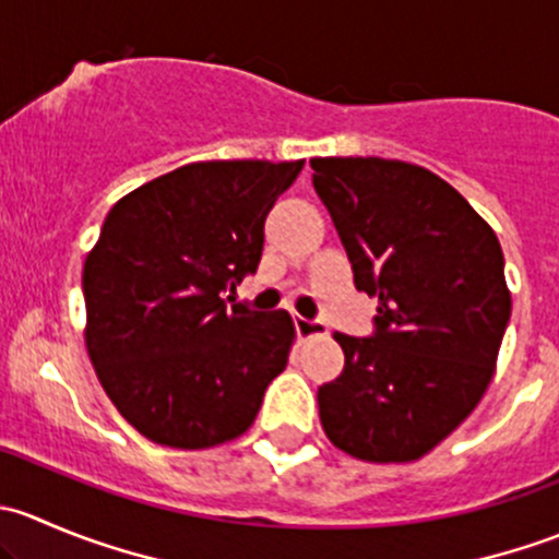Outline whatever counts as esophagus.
I'll return each instance as SVG.
<instances>
[{
  "instance_id": "1",
  "label": "esophagus",
  "mask_w": 559,
  "mask_h": 559,
  "mask_svg": "<svg viewBox=\"0 0 559 559\" xmlns=\"http://www.w3.org/2000/svg\"><path fill=\"white\" fill-rule=\"evenodd\" d=\"M295 330L302 341H311V337H321L326 335V324L319 319H306V316H297L295 319Z\"/></svg>"
}]
</instances>
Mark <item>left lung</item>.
<instances>
[{
    "mask_svg": "<svg viewBox=\"0 0 559 559\" xmlns=\"http://www.w3.org/2000/svg\"><path fill=\"white\" fill-rule=\"evenodd\" d=\"M354 286L379 300L370 337L335 332L343 373L319 386L326 438L368 462H411L471 416L511 319L503 248L436 173L379 156L311 159Z\"/></svg>",
    "mask_w": 559,
    "mask_h": 559,
    "instance_id": "obj_1",
    "label": "left lung"
}]
</instances>
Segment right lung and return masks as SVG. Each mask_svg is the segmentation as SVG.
Instances as JSON below:
<instances>
[{"instance_id": "obj_1", "label": "right lung", "mask_w": 559, "mask_h": 559, "mask_svg": "<svg viewBox=\"0 0 559 559\" xmlns=\"http://www.w3.org/2000/svg\"><path fill=\"white\" fill-rule=\"evenodd\" d=\"M306 162H194L129 191L83 264L99 384L148 441L207 449L243 436L289 362L295 321L227 292L257 273L264 218Z\"/></svg>"}]
</instances>
